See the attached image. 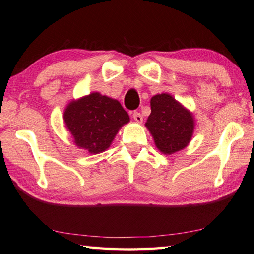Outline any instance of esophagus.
Segmentation results:
<instances>
[{"mask_svg": "<svg viewBox=\"0 0 254 254\" xmlns=\"http://www.w3.org/2000/svg\"><path fill=\"white\" fill-rule=\"evenodd\" d=\"M132 118L135 119V121H136L137 123H141V122H142V116H141V114H140V113H138V112H133V114H132Z\"/></svg>", "mask_w": 254, "mask_h": 254, "instance_id": "esophagus-1", "label": "esophagus"}]
</instances>
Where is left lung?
Masks as SVG:
<instances>
[{"mask_svg":"<svg viewBox=\"0 0 254 254\" xmlns=\"http://www.w3.org/2000/svg\"><path fill=\"white\" fill-rule=\"evenodd\" d=\"M150 107L146 127L158 149L166 155L184 149L192 137V114L169 94L156 95L150 100Z\"/></svg>","mask_w":254,"mask_h":254,"instance_id":"obj_1","label":"left lung"}]
</instances>
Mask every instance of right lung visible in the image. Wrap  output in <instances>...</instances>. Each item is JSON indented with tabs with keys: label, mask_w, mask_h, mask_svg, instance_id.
I'll use <instances>...</instances> for the list:
<instances>
[{
	"label": "right lung",
	"mask_w": 254,
	"mask_h": 254,
	"mask_svg": "<svg viewBox=\"0 0 254 254\" xmlns=\"http://www.w3.org/2000/svg\"><path fill=\"white\" fill-rule=\"evenodd\" d=\"M64 121L76 145L99 154L111 146L129 116L118 100L93 93L71 102L65 109Z\"/></svg>",
	"instance_id": "right-lung-1"
}]
</instances>
